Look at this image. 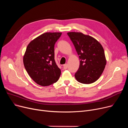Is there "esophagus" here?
<instances>
[{"instance_id":"34e87169","label":"esophagus","mask_w":128,"mask_h":128,"mask_svg":"<svg viewBox=\"0 0 128 128\" xmlns=\"http://www.w3.org/2000/svg\"><path fill=\"white\" fill-rule=\"evenodd\" d=\"M68 68V64H65L63 65V68L64 70L67 69V68Z\"/></svg>"}]
</instances>
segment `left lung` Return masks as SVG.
<instances>
[{"mask_svg": "<svg viewBox=\"0 0 128 128\" xmlns=\"http://www.w3.org/2000/svg\"><path fill=\"white\" fill-rule=\"evenodd\" d=\"M80 59L79 68L75 73L77 81L84 84L94 82L101 76L106 60L104 50L97 40L80 32H68Z\"/></svg>", "mask_w": 128, "mask_h": 128, "instance_id": "8db88e82", "label": "left lung"}]
</instances>
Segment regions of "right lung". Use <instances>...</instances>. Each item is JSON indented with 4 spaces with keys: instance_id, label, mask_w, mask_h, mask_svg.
I'll use <instances>...</instances> for the list:
<instances>
[{
    "instance_id": "obj_1",
    "label": "right lung",
    "mask_w": 128,
    "mask_h": 128,
    "mask_svg": "<svg viewBox=\"0 0 128 128\" xmlns=\"http://www.w3.org/2000/svg\"><path fill=\"white\" fill-rule=\"evenodd\" d=\"M62 35L46 32L30 42L23 56V63L30 78L38 84L48 86L58 80L61 71L54 60V44Z\"/></svg>"
}]
</instances>
